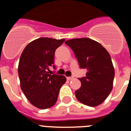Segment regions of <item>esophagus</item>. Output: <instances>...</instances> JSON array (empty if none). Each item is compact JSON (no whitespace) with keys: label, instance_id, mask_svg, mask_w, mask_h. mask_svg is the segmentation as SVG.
I'll return each mask as SVG.
<instances>
[{"label":"esophagus","instance_id":"esophagus-1","mask_svg":"<svg viewBox=\"0 0 131 131\" xmlns=\"http://www.w3.org/2000/svg\"><path fill=\"white\" fill-rule=\"evenodd\" d=\"M73 79V76H71V77H67V79L69 80V81H71V80H72Z\"/></svg>","mask_w":131,"mask_h":131}]
</instances>
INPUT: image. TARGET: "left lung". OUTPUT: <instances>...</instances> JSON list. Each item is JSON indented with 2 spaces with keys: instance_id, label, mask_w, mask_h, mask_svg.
I'll return each instance as SVG.
<instances>
[{
  "instance_id": "8db88e82",
  "label": "left lung",
  "mask_w": 131,
  "mask_h": 131,
  "mask_svg": "<svg viewBox=\"0 0 131 131\" xmlns=\"http://www.w3.org/2000/svg\"><path fill=\"white\" fill-rule=\"evenodd\" d=\"M74 52L79 67L85 69V77L79 78L81 86L75 92L83 104L95 107L106 99L113 88L115 71L106 48L89 38L73 39L65 42Z\"/></svg>"
}]
</instances>
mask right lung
<instances>
[{
	"mask_svg": "<svg viewBox=\"0 0 131 131\" xmlns=\"http://www.w3.org/2000/svg\"><path fill=\"white\" fill-rule=\"evenodd\" d=\"M65 39L42 37L33 40L24 48L18 65L20 86L31 104L45 110L57 101L65 76L48 74L49 68L55 69L54 53Z\"/></svg>",
	"mask_w": 131,
	"mask_h": 131,
	"instance_id": "obj_1",
	"label": "right lung"
}]
</instances>
